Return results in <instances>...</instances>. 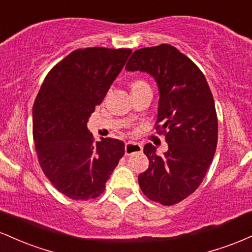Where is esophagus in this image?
I'll list each match as a JSON object with an SVG mask.
<instances>
[{
    "instance_id": "34e87169",
    "label": "esophagus",
    "mask_w": 252,
    "mask_h": 252,
    "mask_svg": "<svg viewBox=\"0 0 252 252\" xmlns=\"http://www.w3.org/2000/svg\"><path fill=\"white\" fill-rule=\"evenodd\" d=\"M126 155H131L135 153H141L142 152V146L140 143L136 142H126Z\"/></svg>"
}]
</instances>
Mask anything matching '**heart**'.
Wrapping results in <instances>:
<instances>
[{"label":"heart","mask_w":252,"mask_h":252,"mask_svg":"<svg viewBox=\"0 0 252 252\" xmlns=\"http://www.w3.org/2000/svg\"><path fill=\"white\" fill-rule=\"evenodd\" d=\"M140 83H144V82H141V80H138V82H135L132 85H136V84H140Z\"/></svg>","instance_id":"1"}]
</instances>
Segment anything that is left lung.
Masks as SVG:
<instances>
[{"label":"left lung","instance_id":"left-lung-1","mask_svg":"<svg viewBox=\"0 0 252 252\" xmlns=\"http://www.w3.org/2000/svg\"><path fill=\"white\" fill-rule=\"evenodd\" d=\"M126 68L147 72L158 83L156 131L168 143L163 155L152 143L144 146L149 167L138 184L150 200L178 204L200 186L216 153L218 120L210 86L198 66L167 43L135 51Z\"/></svg>","mask_w":252,"mask_h":252}]
</instances>
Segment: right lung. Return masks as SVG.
Here are the masks:
<instances>
[{
  "instance_id": "1",
  "label": "right lung",
  "mask_w": 252,
  "mask_h": 252,
  "mask_svg": "<svg viewBox=\"0 0 252 252\" xmlns=\"http://www.w3.org/2000/svg\"><path fill=\"white\" fill-rule=\"evenodd\" d=\"M129 48H79L48 72L33 105V137L43 174L73 200L99 196L124 142H94L89 117L126 65Z\"/></svg>"
}]
</instances>
